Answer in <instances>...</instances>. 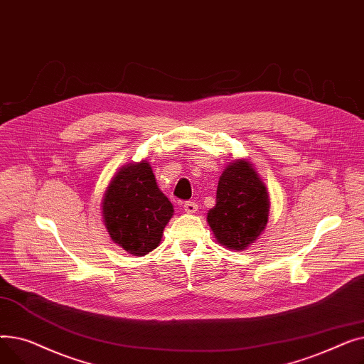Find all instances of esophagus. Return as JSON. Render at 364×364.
Wrapping results in <instances>:
<instances>
[{"mask_svg": "<svg viewBox=\"0 0 364 364\" xmlns=\"http://www.w3.org/2000/svg\"><path fill=\"white\" fill-rule=\"evenodd\" d=\"M184 211L188 214H195L198 211V203L195 200H187L184 203Z\"/></svg>", "mask_w": 364, "mask_h": 364, "instance_id": "34e87169", "label": "esophagus"}]
</instances>
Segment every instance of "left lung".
<instances>
[{"instance_id": "left-lung-1", "label": "left lung", "mask_w": 364, "mask_h": 364, "mask_svg": "<svg viewBox=\"0 0 364 364\" xmlns=\"http://www.w3.org/2000/svg\"><path fill=\"white\" fill-rule=\"evenodd\" d=\"M215 202L208 223L228 250L242 251L254 243L269 221V193L246 161H236L223 171Z\"/></svg>"}]
</instances>
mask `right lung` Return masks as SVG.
<instances>
[{
    "instance_id": "1",
    "label": "right lung",
    "mask_w": 364,
    "mask_h": 364,
    "mask_svg": "<svg viewBox=\"0 0 364 364\" xmlns=\"http://www.w3.org/2000/svg\"><path fill=\"white\" fill-rule=\"evenodd\" d=\"M174 214L147 162L122 168L105 193L103 218L114 243L132 255H146L159 245Z\"/></svg>"
}]
</instances>
